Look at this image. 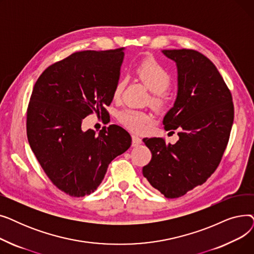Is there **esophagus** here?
I'll list each match as a JSON object with an SVG mask.
<instances>
[{"label":"esophagus","mask_w":254,"mask_h":254,"mask_svg":"<svg viewBox=\"0 0 254 254\" xmlns=\"http://www.w3.org/2000/svg\"><path fill=\"white\" fill-rule=\"evenodd\" d=\"M141 143H142V139L141 138H139L138 136H134V135L131 136V145L132 146H138Z\"/></svg>","instance_id":"1"}]
</instances>
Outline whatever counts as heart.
Returning <instances> with one entry per match:
<instances>
[{"instance_id": "heart-1", "label": "heart", "mask_w": 254, "mask_h": 254, "mask_svg": "<svg viewBox=\"0 0 254 254\" xmlns=\"http://www.w3.org/2000/svg\"><path fill=\"white\" fill-rule=\"evenodd\" d=\"M137 74L147 88L151 92L156 93V96L152 99V102L155 104L162 103L159 93L164 92L170 86L172 80L171 74L166 66L154 60H146L138 65ZM126 82V79H120L115 84L112 93L114 99H118L122 95ZM118 120L127 128L140 132L145 129L146 125L150 123L151 117L142 111L126 109L118 113Z\"/></svg>"}]
</instances>
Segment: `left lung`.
Wrapping results in <instances>:
<instances>
[{
    "label": "left lung",
    "instance_id": "left-lung-1",
    "mask_svg": "<svg viewBox=\"0 0 254 254\" xmlns=\"http://www.w3.org/2000/svg\"><path fill=\"white\" fill-rule=\"evenodd\" d=\"M178 70L174 106L165 115L166 130L178 129L179 140L145 138L152 153L143 175L168 198L202 185L217 169L228 145L234 122L232 93L217 68L192 49L163 50Z\"/></svg>",
    "mask_w": 254,
    "mask_h": 254
}]
</instances>
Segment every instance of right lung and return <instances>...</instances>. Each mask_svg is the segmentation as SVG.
<instances>
[{
  "label": "right lung",
  "instance_id": "add662e5",
  "mask_svg": "<svg viewBox=\"0 0 254 254\" xmlns=\"http://www.w3.org/2000/svg\"><path fill=\"white\" fill-rule=\"evenodd\" d=\"M124 49L74 52L49 65L34 85L26 111L30 146L50 181L71 196L95 191L109 164L131 144L128 132L116 125L99 134L81 128L93 111L107 113Z\"/></svg>",
  "mask_w": 254,
  "mask_h": 254
}]
</instances>
